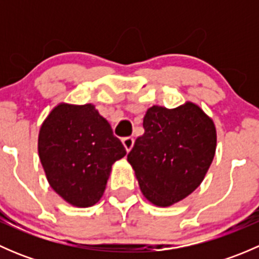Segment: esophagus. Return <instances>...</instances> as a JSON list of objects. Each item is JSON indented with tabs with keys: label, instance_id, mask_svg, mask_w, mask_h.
I'll return each mask as SVG.
<instances>
[{
	"label": "esophagus",
	"instance_id": "1",
	"mask_svg": "<svg viewBox=\"0 0 259 259\" xmlns=\"http://www.w3.org/2000/svg\"><path fill=\"white\" fill-rule=\"evenodd\" d=\"M121 142H122V144H124L125 149H126L127 151L132 150L133 145H134V138H132V137H125V138H122Z\"/></svg>",
	"mask_w": 259,
	"mask_h": 259
}]
</instances>
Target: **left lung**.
Instances as JSON below:
<instances>
[{
  "label": "left lung",
  "mask_w": 259,
  "mask_h": 259,
  "mask_svg": "<svg viewBox=\"0 0 259 259\" xmlns=\"http://www.w3.org/2000/svg\"><path fill=\"white\" fill-rule=\"evenodd\" d=\"M145 133L135 140L127 161L149 202L169 207L194 192L204 179L214 154V122L193 103L177 109H148Z\"/></svg>",
  "instance_id": "1"
}]
</instances>
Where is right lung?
<instances>
[{
    "instance_id": "1",
    "label": "right lung",
    "mask_w": 259,
    "mask_h": 259,
    "mask_svg": "<svg viewBox=\"0 0 259 259\" xmlns=\"http://www.w3.org/2000/svg\"><path fill=\"white\" fill-rule=\"evenodd\" d=\"M124 145L95 106L60 104L38 134V155L52 189L75 207L100 200L111 165L125 156Z\"/></svg>"
}]
</instances>
